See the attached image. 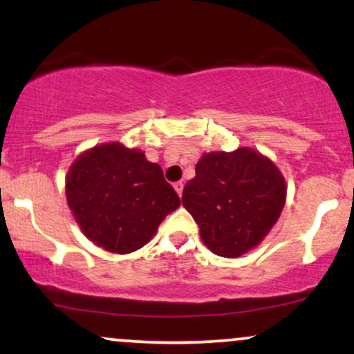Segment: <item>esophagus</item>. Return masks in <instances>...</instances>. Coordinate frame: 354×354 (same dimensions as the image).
<instances>
[{"label": "esophagus", "instance_id": "1", "mask_svg": "<svg viewBox=\"0 0 354 354\" xmlns=\"http://www.w3.org/2000/svg\"><path fill=\"white\" fill-rule=\"evenodd\" d=\"M173 188L176 189V193L181 196V194H183V188H185V183H183V181H176V183H174V185H173Z\"/></svg>", "mask_w": 354, "mask_h": 354}]
</instances>
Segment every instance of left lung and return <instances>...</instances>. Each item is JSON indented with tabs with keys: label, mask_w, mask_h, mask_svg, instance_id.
<instances>
[{
	"label": "left lung",
	"mask_w": 354,
	"mask_h": 354,
	"mask_svg": "<svg viewBox=\"0 0 354 354\" xmlns=\"http://www.w3.org/2000/svg\"><path fill=\"white\" fill-rule=\"evenodd\" d=\"M286 201V183L270 158L251 148L205 153L183 189V206L214 254L238 258L273 228Z\"/></svg>",
	"instance_id": "8db88e82"
}]
</instances>
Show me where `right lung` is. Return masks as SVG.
Returning <instances> with one entry per match:
<instances>
[{"instance_id": "obj_1", "label": "right lung", "mask_w": 354, "mask_h": 354, "mask_svg": "<svg viewBox=\"0 0 354 354\" xmlns=\"http://www.w3.org/2000/svg\"><path fill=\"white\" fill-rule=\"evenodd\" d=\"M66 200L89 241L118 254L140 250L181 205L158 163L140 149L104 143L76 158Z\"/></svg>"}]
</instances>
